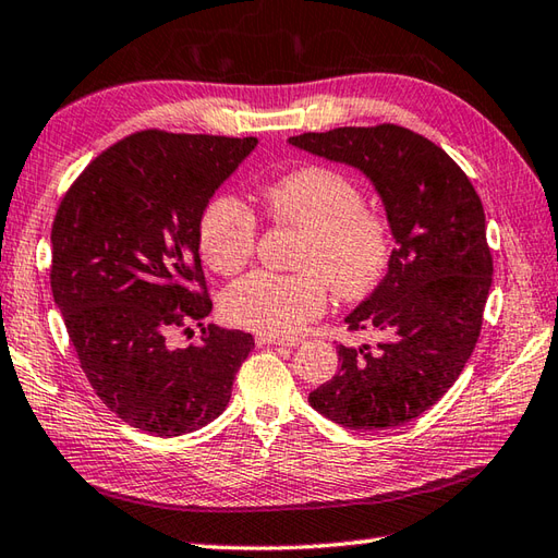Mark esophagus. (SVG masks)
Returning a JSON list of instances; mask_svg holds the SVG:
<instances>
[{
    "label": "esophagus",
    "instance_id": "1",
    "mask_svg": "<svg viewBox=\"0 0 558 558\" xmlns=\"http://www.w3.org/2000/svg\"><path fill=\"white\" fill-rule=\"evenodd\" d=\"M259 347H299V339H281V337H267L259 335L257 337Z\"/></svg>",
    "mask_w": 558,
    "mask_h": 558
}]
</instances>
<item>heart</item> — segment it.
Returning a JSON list of instances; mask_svg holds the SVG:
<instances>
[{
  "instance_id": "heart-1",
  "label": "heart",
  "mask_w": 558,
  "mask_h": 558,
  "mask_svg": "<svg viewBox=\"0 0 558 558\" xmlns=\"http://www.w3.org/2000/svg\"><path fill=\"white\" fill-rule=\"evenodd\" d=\"M271 221L301 229L295 275L253 271L223 293L231 323L267 337H295L327 308L329 289L361 299L375 289L390 263V229L363 207L356 183L332 168L303 166L265 185ZM257 219L235 195L209 199L199 219L202 257L219 275H235L255 253Z\"/></svg>"
}]
</instances>
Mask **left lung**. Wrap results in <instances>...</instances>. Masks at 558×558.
Wrapping results in <instances>:
<instances>
[{
  "label": "left lung",
  "instance_id": "8db88e82",
  "mask_svg": "<svg viewBox=\"0 0 558 558\" xmlns=\"http://www.w3.org/2000/svg\"><path fill=\"white\" fill-rule=\"evenodd\" d=\"M289 144L366 175L397 245L388 275L344 317L380 342L339 344L337 375L308 402L351 430L402 426L452 388L480 339L494 275L482 199L440 146L397 124L308 132Z\"/></svg>",
  "mask_w": 558,
  "mask_h": 558
}]
</instances>
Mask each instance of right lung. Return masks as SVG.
I'll use <instances>...</instances> for the list:
<instances>
[{
    "label": "right lung",
    "mask_w": 558,
    "mask_h": 558,
    "mask_svg": "<svg viewBox=\"0 0 558 558\" xmlns=\"http://www.w3.org/2000/svg\"><path fill=\"white\" fill-rule=\"evenodd\" d=\"M255 146V136L136 132L90 161L57 209L54 305L90 388L146 434L183 436L214 422L255 347L253 335L214 325L197 347L168 342L211 313L199 219Z\"/></svg>",
    "instance_id": "1"
}]
</instances>
